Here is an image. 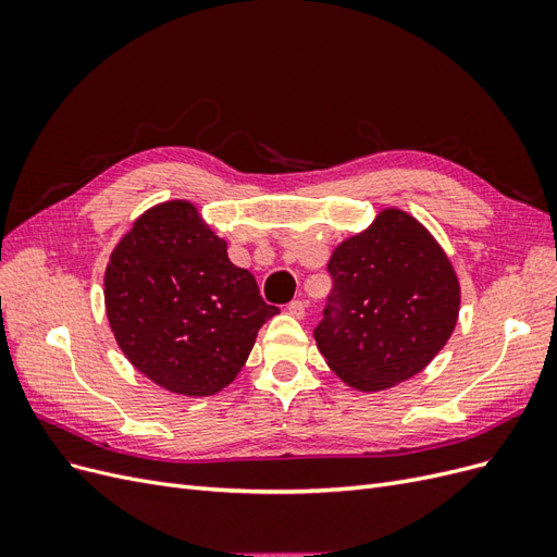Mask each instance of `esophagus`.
Wrapping results in <instances>:
<instances>
[{"label": "esophagus", "mask_w": 557, "mask_h": 557, "mask_svg": "<svg viewBox=\"0 0 557 557\" xmlns=\"http://www.w3.org/2000/svg\"><path fill=\"white\" fill-rule=\"evenodd\" d=\"M288 313L295 318H305L307 313V301L305 299H293L288 305Z\"/></svg>", "instance_id": "obj_1"}]
</instances>
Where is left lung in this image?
<instances>
[{"label": "left lung", "mask_w": 557, "mask_h": 557, "mask_svg": "<svg viewBox=\"0 0 557 557\" xmlns=\"http://www.w3.org/2000/svg\"><path fill=\"white\" fill-rule=\"evenodd\" d=\"M332 290L313 330L332 372L358 391L416 376L444 348L460 309V285L430 232L387 209L327 264Z\"/></svg>", "instance_id": "obj_1"}]
</instances>
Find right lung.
I'll use <instances>...</instances> for the list:
<instances>
[{
	"label": "right lung",
	"instance_id": "right-lung-1",
	"mask_svg": "<svg viewBox=\"0 0 557 557\" xmlns=\"http://www.w3.org/2000/svg\"><path fill=\"white\" fill-rule=\"evenodd\" d=\"M104 297L127 360L190 397L232 383L258 330L278 313L188 201H166L134 223L107 267Z\"/></svg>",
	"mask_w": 557,
	"mask_h": 557
}]
</instances>
